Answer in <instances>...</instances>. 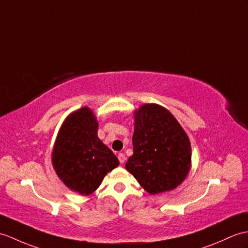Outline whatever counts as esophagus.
<instances>
[{
    "label": "esophagus",
    "mask_w": 248,
    "mask_h": 248,
    "mask_svg": "<svg viewBox=\"0 0 248 248\" xmlns=\"http://www.w3.org/2000/svg\"><path fill=\"white\" fill-rule=\"evenodd\" d=\"M118 159H119L120 164H124L125 162V155L124 153H119L118 154Z\"/></svg>",
    "instance_id": "34e87169"
}]
</instances>
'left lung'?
<instances>
[{
  "label": "left lung",
  "mask_w": 248,
  "mask_h": 248,
  "mask_svg": "<svg viewBox=\"0 0 248 248\" xmlns=\"http://www.w3.org/2000/svg\"><path fill=\"white\" fill-rule=\"evenodd\" d=\"M133 155L125 169L150 194L181 185L191 167V145L186 132L167 108L146 103L134 112Z\"/></svg>",
  "instance_id": "left-lung-1"
}]
</instances>
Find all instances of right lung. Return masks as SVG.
<instances>
[{"label":"right lung","mask_w":248,"mask_h":248,"mask_svg":"<svg viewBox=\"0 0 248 248\" xmlns=\"http://www.w3.org/2000/svg\"><path fill=\"white\" fill-rule=\"evenodd\" d=\"M98 123L88 107L71 113L62 124L51 153L57 175L75 192L90 195L108 172L119 165L97 135Z\"/></svg>","instance_id":"add662e5"}]
</instances>
